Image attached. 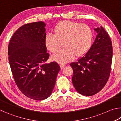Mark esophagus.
I'll return each mask as SVG.
<instances>
[{"instance_id":"obj_1","label":"esophagus","mask_w":121,"mask_h":121,"mask_svg":"<svg viewBox=\"0 0 121 121\" xmlns=\"http://www.w3.org/2000/svg\"><path fill=\"white\" fill-rule=\"evenodd\" d=\"M65 64H63V63H61V64H60V66L61 69H62V68H64V67H65Z\"/></svg>"}]
</instances>
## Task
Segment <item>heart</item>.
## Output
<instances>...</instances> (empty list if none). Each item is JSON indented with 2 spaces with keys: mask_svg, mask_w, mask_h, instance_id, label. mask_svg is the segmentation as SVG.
<instances>
[{
  "mask_svg": "<svg viewBox=\"0 0 121 121\" xmlns=\"http://www.w3.org/2000/svg\"><path fill=\"white\" fill-rule=\"evenodd\" d=\"M54 35L48 34L45 37L47 50L53 54L60 50L62 43L64 48L52 56L58 63H66L75 58L84 56L91 46L93 34L91 28L86 24L77 22L63 21L53 29Z\"/></svg>",
  "mask_w": 121,
  "mask_h": 121,
  "instance_id": "heart-1",
  "label": "heart"
}]
</instances>
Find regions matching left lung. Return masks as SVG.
<instances>
[{"label": "left lung", "mask_w": 121, "mask_h": 121, "mask_svg": "<svg viewBox=\"0 0 121 121\" xmlns=\"http://www.w3.org/2000/svg\"><path fill=\"white\" fill-rule=\"evenodd\" d=\"M98 35L89 51L77 62L71 63L72 82L79 93L91 96L103 89L109 78L112 56L110 37L102 26L95 29Z\"/></svg>", "instance_id": "left-lung-1"}]
</instances>
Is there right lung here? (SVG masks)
Segmentation results:
<instances>
[{"label": "right lung", "mask_w": 121, "mask_h": 121, "mask_svg": "<svg viewBox=\"0 0 121 121\" xmlns=\"http://www.w3.org/2000/svg\"><path fill=\"white\" fill-rule=\"evenodd\" d=\"M45 23L24 24L12 36L8 48L14 81L26 97L35 100L48 98L52 92L60 67L55 61L47 63L50 54L44 43Z\"/></svg>", "instance_id": "obj_1"}]
</instances>
